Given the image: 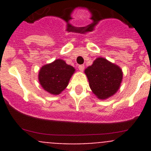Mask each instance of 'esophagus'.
<instances>
[{
    "label": "esophagus",
    "mask_w": 151,
    "mask_h": 151,
    "mask_svg": "<svg viewBox=\"0 0 151 151\" xmlns=\"http://www.w3.org/2000/svg\"><path fill=\"white\" fill-rule=\"evenodd\" d=\"M84 69H85V66H84V65H79V66H78V69H79L81 72L83 71Z\"/></svg>",
    "instance_id": "esophagus-1"
}]
</instances>
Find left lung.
<instances>
[{"instance_id": "left-lung-1", "label": "left lung", "mask_w": 151, "mask_h": 151, "mask_svg": "<svg viewBox=\"0 0 151 151\" xmlns=\"http://www.w3.org/2000/svg\"><path fill=\"white\" fill-rule=\"evenodd\" d=\"M92 92L100 100H106L118 91L122 81V70L104 57H97L85 70Z\"/></svg>"}]
</instances>
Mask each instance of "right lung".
Instances as JSON below:
<instances>
[{
	"mask_svg": "<svg viewBox=\"0 0 151 151\" xmlns=\"http://www.w3.org/2000/svg\"><path fill=\"white\" fill-rule=\"evenodd\" d=\"M76 69L61 59L44 65L38 73V81L49 94L58 95L66 88Z\"/></svg>",
	"mask_w": 151,
	"mask_h": 151,
	"instance_id": "right-lung-1",
	"label": "right lung"
}]
</instances>
